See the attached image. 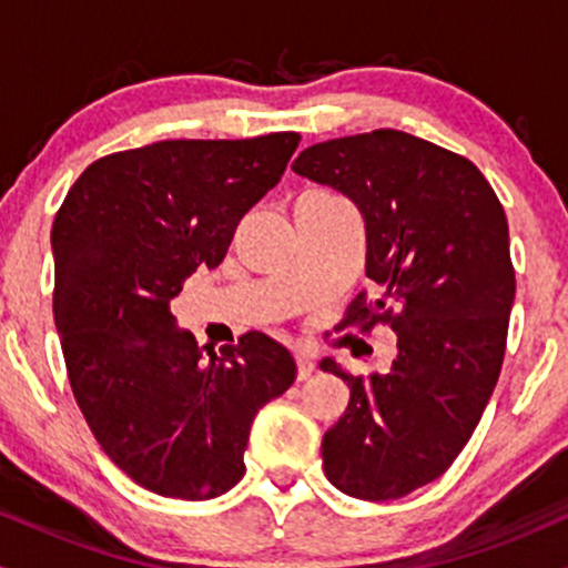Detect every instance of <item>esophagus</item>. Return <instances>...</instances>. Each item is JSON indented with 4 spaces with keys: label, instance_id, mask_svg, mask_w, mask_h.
I'll list each match as a JSON object with an SVG mask.
<instances>
[{
    "label": "esophagus",
    "instance_id": "1",
    "mask_svg": "<svg viewBox=\"0 0 568 568\" xmlns=\"http://www.w3.org/2000/svg\"><path fill=\"white\" fill-rule=\"evenodd\" d=\"M296 366H298V379L304 382V379H310L312 371H315V361H312L310 352L298 349V352H296Z\"/></svg>",
    "mask_w": 568,
    "mask_h": 568
}]
</instances>
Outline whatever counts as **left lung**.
I'll return each instance as SVG.
<instances>
[{
  "mask_svg": "<svg viewBox=\"0 0 568 568\" xmlns=\"http://www.w3.org/2000/svg\"><path fill=\"white\" fill-rule=\"evenodd\" d=\"M293 173L349 197L366 221V277L344 325L389 323L387 374L352 376L349 403L323 435V470L338 491L387 501L440 478L497 387L515 298L510 232L470 160L403 130L315 143Z\"/></svg>",
  "mask_w": 568,
  "mask_h": 568,
  "instance_id": "obj_1",
  "label": "left lung"
}]
</instances>
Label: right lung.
Listing matches in <instances>:
<instances>
[{
    "instance_id": "right-lung-1",
    "label": "right lung",
    "mask_w": 568,
    "mask_h": 568,
    "mask_svg": "<svg viewBox=\"0 0 568 568\" xmlns=\"http://www.w3.org/2000/svg\"><path fill=\"white\" fill-rule=\"evenodd\" d=\"M302 135L160 141L95 160L53 221V312L71 393L103 454L135 484L213 499L245 475L258 408L296 361L258 331L211 352L171 298L224 262L240 219L277 184Z\"/></svg>"
}]
</instances>
